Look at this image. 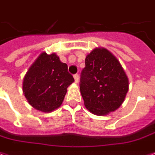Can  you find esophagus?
<instances>
[{
  "instance_id": "34e87169",
  "label": "esophagus",
  "mask_w": 155,
  "mask_h": 155,
  "mask_svg": "<svg viewBox=\"0 0 155 155\" xmlns=\"http://www.w3.org/2000/svg\"><path fill=\"white\" fill-rule=\"evenodd\" d=\"M73 78H74L75 82H76V83H78V82H79V75L78 74H75V75L73 76Z\"/></svg>"
}]
</instances>
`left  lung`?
Wrapping results in <instances>:
<instances>
[{
    "label": "left lung",
    "instance_id": "obj_1",
    "mask_svg": "<svg viewBox=\"0 0 155 155\" xmlns=\"http://www.w3.org/2000/svg\"><path fill=\"white\" fill-rule=\"evenodd\" d=\"M80 91L87 109L97 116L118 109L129 90V80L118 59L107 48H96L85 59Z\"/></svg>",
    "mask_w": 155,
    "mask_h": 155
}]
</instances>
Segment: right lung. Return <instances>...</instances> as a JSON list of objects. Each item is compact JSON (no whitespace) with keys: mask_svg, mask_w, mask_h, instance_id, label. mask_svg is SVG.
<instances>
[{"mask_svg":"<svg viewBox=\"0 0 155 155\" xmlns=\"http://www.w3.org/2000/svg\"><path fill=\"white\" fill-rule=\"evenodd\" d=\"M73 82L66 64L62 63L54 53L43 52L24 78L23 92L36 110L51 112L63 103L67 88Z\"/></svg>","mask_w":155,"mask_h":155,"instance_id":"right-lung-1","label":"right lung"}]
</instances>
